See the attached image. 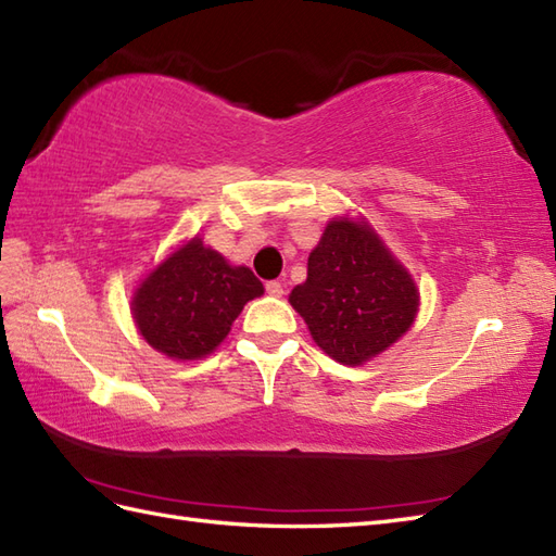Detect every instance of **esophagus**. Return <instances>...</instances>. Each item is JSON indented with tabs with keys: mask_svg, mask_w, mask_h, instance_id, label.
Instances as JSON below:
<instances>
[{
	"mask_svg": "<svg viewBox=\"0 0 556 556\" xmlns=\"http://www.w3.org/2000/svg\"><path fill=\"white\" fill-rule=\"evenodd\" d=\"M265 291H267L269 295H275V299H281V295H283L281 281H267V283H265Z\"/></svg>",
	"mask_w": 556,
	"mask_h": 556,
	"instance_id": "1",
	"label": "esophagus"
}]
</instances>
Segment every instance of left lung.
I'll use <instances>...</instances> for the list:
<instances>
[{"label":"left lung","mask_w":556,"mask_h":556,"mask_svg":"<svg viewBox=\"0 0 556 556\" xmlns=\"http://www.w3.org/2000/svg\"><path fill=\"white\" fill-rule=\"evenodd\" d=\"M317 345L363 365L395 343L417 315L419 293L367 225L339 219L307 257V279L289 295Z\"/></svg>","instance_id":"left-lung-1"}]
</instances>
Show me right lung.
I'll return each instance as SVG.
<instances>
[{"label":"right lung","mask_w":556,"mask_h":556,"mask_svg":"<svg viewBox=\"0 0 556 556\" xmlns=\"http://www.w3.org/2000/svg\"><path fill=\"white\" fill-rule=\"evenodd\" d=\"M263 283L249 267H231L191 239L141 283L132 313L141 337L163 355L197 359L213 353Z\"/></svg>","instance_id":"add662e5"}]
</instances>
